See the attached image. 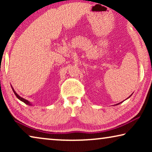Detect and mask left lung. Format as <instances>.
<instances>
[{
	"mask_svg": "<svg viewBox=\"0 0 152 152\" xmlns=\"http://www.w3.org/2000/svg\"><path fill=\"white\" fill-rule=\"evenodd\" d=\"M129 97H130V96H129ZM119 104H120V103H119Z\"/></svg>",
	"mask_w": 152,
	"mask_h": 152,
	"instance_id": "left-lung-1",
	"label": "left lung"
}]
</instances>
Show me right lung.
<instances>
[{
  "label": "right lung",
  "mask_w": 152,
  "mask_h": 152,
  "mask_svg": "<svg viewBox=\"0 0 152 152\" xmlns=\"http://www.w3.org/2000/svg\"><path fill=\"white\" fill-rule=\"evenodd\" d=\"M12 90H13V91H14V94H15V95L16 97H17V98L18 99H19L20 101H22V102H23L25 103V104H28V105H31V104H30V102L29 101H28L27 100V99H24V98H23V97H20L19 95H18L17 93H16L15 91H14V88H12Z\"/></svg>",
  "instance_id": "right-lung-1"
}]
</instances>
